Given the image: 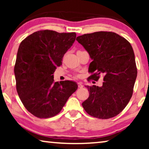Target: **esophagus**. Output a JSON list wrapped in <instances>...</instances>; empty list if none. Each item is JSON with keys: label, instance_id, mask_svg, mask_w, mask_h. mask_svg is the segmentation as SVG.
<instances>
[{"label": "esophagus", "instance_id": "esophagus-1", "mask_svg": "<svg viewBox=\"0 0 149 149\" xmlns=\"http://www.w3.org/2000/svg\"><path fill=\"white\" fill-rule=\"evenodd\" d=\"M77 85H78V87H79V88H82L83 87H84V85H83L82 83H81V82L78 83Z\"/></svg>", "mask_w": 149, "mask_h": 149}]
</instances>
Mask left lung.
<instances>
[{"instance_id": "obj_1", "label": "left lung", "mask_w": 149, "mask_h": 149, "mask_svg": "<svg viewBox=\"0 0 149 149\" xmlns=\"http://www.w3.org/2000/svg\"><path fill=\"white\" fill-rule=\"evenodd\" d=\"M93 61L89 77L97 81L104 74L101 87H88L89 96L82 103L87 114L99 119L119 114L133 95L137 70L135 54L130 42L117 33L98 31L77 37Z\"/></svg>"}]
</instances>
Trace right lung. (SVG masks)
Returning <instances> with one entry per match:
<instances>
[{
    "label": "right lung",
    "instance_id": "1",
    "mask_svg": "<svg viewBox=\"0 0 149 149\" xmlns=\"http://www.w3.org/2000/svg\"><path fill=\"white\" fill-rule=\"evenodd\" d=\"M75 37V32L40 30L20 43L14 65L16 90L25 108L35 116H56L77 90L75 82H55L52 75Z\"/></svg>",
    "mask_w": 149,
    "mask_h": 149
}]
</instances>
